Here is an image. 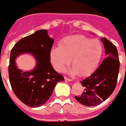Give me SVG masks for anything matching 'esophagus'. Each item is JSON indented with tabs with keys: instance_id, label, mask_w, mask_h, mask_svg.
<instances>
[{
	"instance_id": "34e87169",
	"label": "esophagus",
	"mask_w": 126,
	"mask_h": 126,
	"mask_svg": "<svg viewBox=\"0 0 126 126\" xmlns=\"http://www.w3.org/2000/svg\"><path fill=\"white\" fill-rule=\"evenodd\" d=\"M64 79H65V81H73V80L72 79H68V78H67V77H64Z\"/></svg>"
}]
</instances>
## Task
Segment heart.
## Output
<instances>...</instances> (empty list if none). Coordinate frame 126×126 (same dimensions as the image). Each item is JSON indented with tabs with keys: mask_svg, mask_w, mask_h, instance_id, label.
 <instances>
[{
	"mask_svg": "<svg viewBox=\"0 0 126 126\" xmlns=\"http://www.w3.org/2000/svg\"><path fill=\"white\" fill-rule=\"evenodd\" d=\"M102 45L97 39H91L83 35L75 34L66 37L59 47L50 51L51 62L57 71L62 72L71 64L69 70L72 75L81 77L90 75L98 66L102 56Z\"/></svg>",
	"mask_w": 126,
	"mask_h": 126,
	"instance_id": "heart-1",
	"label": "heart"
}]
</instances>
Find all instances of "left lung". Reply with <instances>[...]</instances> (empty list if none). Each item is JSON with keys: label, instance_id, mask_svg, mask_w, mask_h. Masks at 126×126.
Wrapping results in <instances>:
<instances>
[{"label": "left lung", "instance_id": "left-lung-1", "mask_svg": "<svg viewBox=\"0 0 126 126\" xmlns=\"http://www.w3.org/2000/svg\"><path fill=\"white\" fill-rule=\"evenodd\" d=\"M106 58L96 71L81 81L84 87L81 96L75 98L83 105L94 107L106 100L115 90L119 70V60L117 49L106 38H102Z\"/></svg>", "mask_w": 126, "mask_h": 126}]
</instances>
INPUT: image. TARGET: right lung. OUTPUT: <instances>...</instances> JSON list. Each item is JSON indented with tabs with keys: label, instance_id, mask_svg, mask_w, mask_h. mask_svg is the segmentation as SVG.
Wrapping results in <instances>:
<instances>
[{
	"label": "right lung",
	"instance_id": "1",
	"mask_svg": "<svg viewBox=\"0 0 126 126\" xmlns=\"http://www.w3.org/2000/svg\"><path fill=\"white\" fill-rule=\"evenodd\" d=\"M53 42L47 30H39L20 39L11 49L9 66L11 86L19 100L28 107H39L45 104L56 84L64 81L50 62ZM25 53L34 56L36 60L35 68L29 71H23L16 64V58Z\"/></svg>",
	"mask_w": 126,
	"mask_h": 126
}]
</instances>
